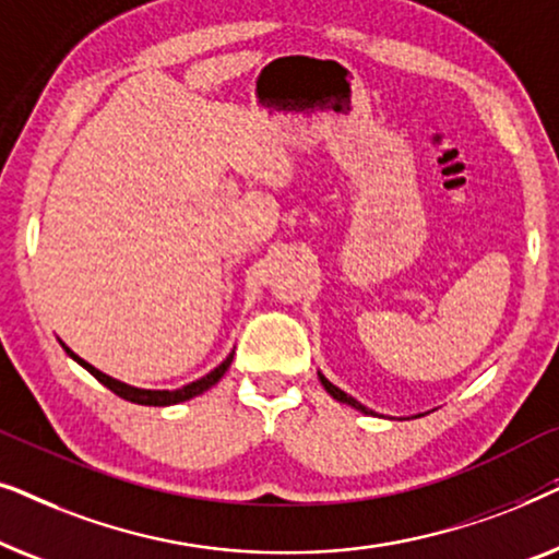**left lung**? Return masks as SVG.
I'll list each match as a JSON object with an SVG mask.
<instances>
[{"label":"left lung","mask_w":559,"mask_h":559,"mask_svg":"<svg viewBox=\"0 0 559 559\" xmlns=\"http://www.w3.org/2000/svg\"><path fill=\"white\" fill-rule=\"evenodd\" d=\"M318 377H320V384H323V386H325V392H328V394H331V396H333V400H338V402H343V404H348V407H354V409H358V412H364V415H373V412H371V409H366L361 402H356V400H354V396H348L346 392H341V389H338V386H335V384H331V381H328V379H325V377H323V373H320V371H318Z\"/></svg>","instance_id":"1"}]
</instances>
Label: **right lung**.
I'll use <instances>...</instances> for the list:
<instances>
[{
	"label": "right lung",
	"instance_id": "right-lung-1",
	"mask_svg": "<svg viewBox=\"0 0 559 559\" xmlns=\"http://www.w3.org/2000/svg\"><path fill=\"white\" fill-rule=\"evenodd\" d=\"M63 348H66V354L73 358V361H79L83 369L91 373V377H96L106 389H111L114 394L121 396V400L134 402V404H147V407H167V404H178V402L193 400V396L203 394L205 389H211L213 384H218L221 377H224V373L228 371V366H231V361H234V354H228L226 361L218 364L211 373H205L203 379L193 381V384H186L182 389H173V392H170V389H136V386H129V384H124V381L111 379V377H106L104 371L94 369V366H91L88 361H83L81 356H75L73 350L66 346V343H63Z\"/></svg>",
	"mask_w": 559,
	"mask_h": 559
}]
</instances>
